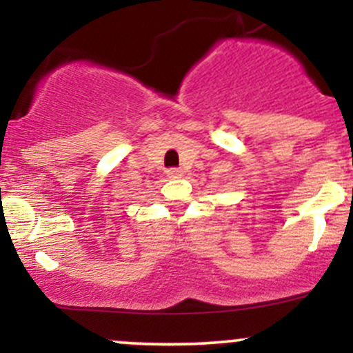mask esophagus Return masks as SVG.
Returning a JSON list of instances; mask_svg holds the SVG:
<instances>
[{
  "label": "esophagus",
  "instance_id": "34e87169",
  "mask_svg": "<svg viewBox=\"0 0 353 353\" xmlns=\"http://www.w3.org/2000/svg\"><path fill=\"white\" fill-rule=\"evenodd\" d=\"M182 176H184L182 169H169L168 171V177H171V179H179Z\"/></svg>",
  "mask_w": 353,
  "mask_h": 353
}]
</instances>
